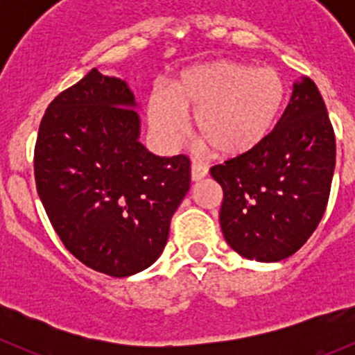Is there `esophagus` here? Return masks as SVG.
Here are the masks:
<instances>
[{
	"label": "esophagus",
	"mask_w": 355,
	"mask_h": 355,
	"mask_svg": "<svg viewBox=\"0 0 355 355\" xmlns=\"http://www.w3.org/2000/svg\"><path fill=\"white\" fill-rule=\"evenodd\" d=\"M192 181H200L205 180L206 175H208V168L205 165H200V163H192Z\"/></svg>",
	"instance_id": "1"
}]
</instances>
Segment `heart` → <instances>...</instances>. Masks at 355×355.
Instances as JSON below:
<instances>
[{
  "mask_svg": "<svg viewBox=\"0 0 355 355\" xmlns=\"http://www.w3.org/2000/svg\"><path fill=\"white\" fill-rule=\"evenodd\" d=\"M286 103V83L275 69L215 60L187 69L168 96L150 94L149 124L163 146H174L193 114V133L224 158L243 156L261 146Z\"/></svg>",
  "mask_w": 355,
  "mask_h": 355,
  "instance_id": "heart-1",
  "label": "heart"
}]
</instances>
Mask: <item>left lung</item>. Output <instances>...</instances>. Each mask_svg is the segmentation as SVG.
<instances>
[{
    "label": "left lung",
    "mask_w": 355,
    "mask_h": 355,
    "mask_svg": "<svg viewBox=\"0 0 355 355\" xmlns=\"http://www.w3.org/2000/svg\"><path fill=\"white\" fill-rule=\"evenodd\" d=\"M336 137L315 81L302 78L265 142L209 168L222 187L220 227L240 256L281 261L315 233L327 208Z\"/></svg>",
    "instance_id": "obj_1"
}]
</instances>
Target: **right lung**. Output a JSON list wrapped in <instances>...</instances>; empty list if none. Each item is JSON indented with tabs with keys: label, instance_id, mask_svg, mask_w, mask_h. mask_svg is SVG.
<instances>
[{
	"label": "right lung",
	"instance_id": "1",
	"mask_svg": "<svg viewBox=\"0 0 355 355\" xmlns=\"http://www.w3.org/2000/svg\"><path fill=\"white\" fill-rule=\"evenodd\" d=\"M135 106L126 81L92 69L48 106L33 156L37 192L65 249L112 277L159 258L190 188L188 156H156L139 142Z\"/></svg>",
	"mask_w": 355,
	"mask_h": 355
}]
</instances>
